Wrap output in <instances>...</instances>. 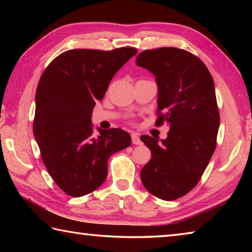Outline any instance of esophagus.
Returning <instances> with one entry per match:
<instances>
[{
  "label": "esophagus",
  "instance_id": "34e87169",
  "mask_svg": "<svg viewBox=\"0 0 252 252\" xmlns=\"http://www.w3.org/2000/svg\"><path fill=\"white\" fill-rule=\"evenodd\" d=\"M131 138H132V143H133V144H136V146H138V144H141V140H140V136L136 133H132Z\"/></svg>",
  "mask_w": 252,
  "mask_h": 252
}]
</instances>
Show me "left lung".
Wrapping results in <instances>:
<instances>
[{"label": "left lung", "instance_id": "8db88e82", "mask_svg": "<svg viewBox=\"0 0 252 252\" xmlns=\"http://www.w3.org/2000/svg\"><path fill=\"white\" fill-rule=\"evenodd\" d=\"M135 61L156 75V126H170L161 142L140 138L151 151L140 177L151 194L172 201L197 186L216 150L220 116L215 83L201 60L182 49L146 50Z\"/></svg>", "mask_w": 252, "mask_h": 252}]
</instances>
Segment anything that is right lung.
<instances>
[{
  "instance_id": "add662e5",
  "label": "right lung",
  "mask_w": 252,
  "mask_h": 252,
  "mask_svg": "<svg viewBox=\"0 0 252 252\" xmlns=\"http://www.w3.org/2000/svg\"><path fill=\"white\" fill-rule=\"evenodd\" d=\"M135 48L75 49L58 55L42 73L35 93L33 133L51 178L67 195L97 189L109 158L131 144L121 129L93 136L91 113L114 74L136 54Z\"/></svg>"
}]
</instances>
